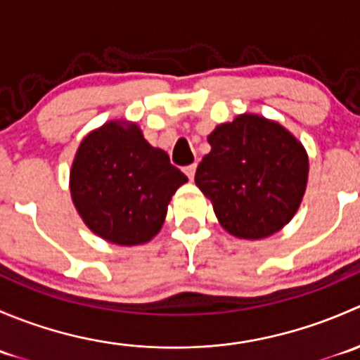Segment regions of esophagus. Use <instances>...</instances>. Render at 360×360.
<instances>
[{
	"label": "esophagus",
	"instance_id": "1",
	"mask_svg": "<svg viewBox=\"0 0 360 360\" xmlns=\"http://www.w3.org/2000/svg\"><path fill=\"white\" fill-rule=\"evenodd\" d=\"M195 170H197V163H191V165L184 167V174H186L190 179H193V177H195Z\"/></svg>",
	"mask_w": 360,
	"mask_h": 360
}]
</instances>
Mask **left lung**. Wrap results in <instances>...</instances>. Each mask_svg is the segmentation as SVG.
Here are the masks:
<instances>
[{"instance_id": "1", "label": "left lung", "mask_w": 360, "mask_h": 360, "mask_svg": "<svg viewBox=\"0 0 360 360\" xmlns=\"http://www.w3.org/2000/svg\"><path fill=\"white\" fill-rule=\"evenodd\" d=\"M195 183L212 202L221 226L233 237L259 240L285 226L303 200L308 155L277 122L238 115L207 137Z\"/></svg>"}]
</instances>
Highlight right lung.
<instances>
[{
  "label": "right lung",
  "instance_id": "obj_1",
  "mask_svg": "<svg viewBox=\"0 0 360 360\" xmlns=\"http://www.w3.org/2000/svg\"><path fill=\"white\" fill-rule=\"evenodd\" d=\"M188 177L153 148L136 123L108 122L79 144L69 174L76 210L86 226L118 245L150 242L167 205Z\"/></svg>",
  "mask_w": 360,
  "mask_h": 360
}]
</instances>
